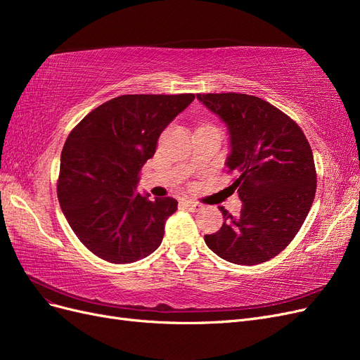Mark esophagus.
<instances>
[{
    "mask_svg": "<svg viewBox=\"0 0 360 360\" xmlns=\"http://www.w3.org/2000/svg\"><path fill=\"white\" fill-rule=\"evenodd\" d=\"M184 205H186L188 209H189V210H192V212H200V210L202 209V205H201L200 202H197V201H191V200L184 201Z\"/></svg>",
    "mask_w": 360,
    "mask_h": 360,
    "instance_id": "obj_1",
    "label": "esophagus"
}]
</instances>
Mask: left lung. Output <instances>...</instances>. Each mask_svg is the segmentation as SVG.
<instances>
[{"instance_id": "8db88e82", "label": "left lung", "mask_w": 360, "mask_h": 360, "mask_svg": "<svg viewBox=\"0 0 360 360\" xmlns=\"http://www.w3.org/2000/svg\"><path fill=\"white\" fill-rule=\"evenodd\" d=\"M225 123L230 153L225 165L242 201L238 216L224 207V225L204 242L230 263L254 266L284 250L309 213L317 188L312 150L302 129L255 96L197 94Z\"/></svg>"}]
</instances>
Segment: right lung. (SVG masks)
<instances>
[{
	"label": "right lung",
	"mask_w": 360,
	"mask_h": 360,
	"mask_svg": "<svg viewBox=\"0 0 360 360\" xmlns=\"http://www.w3.org/2000/svg\"><path fill=\"white\" fill-rule=\"evenodd\" d=\"M195 94H124L86 114L61 151L58 201L73 233L94 255L115 264L160 246L177 201L138 193V174L160 134Z\"/></svg>",
	"instance_id": "add662e5"
}]
</instances>
